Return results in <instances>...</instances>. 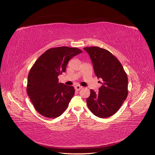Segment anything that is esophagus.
I'll return each instance as SVG.
<instances>
[{"mask_svg": "<svg viewBox=\"0 0 155 155\" xmlns=\"http://www.w3.org/2000/svg\"><path fill=\"white\" fill-rule=\"evenodd\" d=\"M82 88V86H80V85H76L75 87V89L76 91H80Z\"/></svg>", "mask_w": 155, "mask_h": 155, "instance_id": "obj_1", "label": "esophagus"}]
</instances>
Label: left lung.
Here are the masks:
<instances>
[{
  "label": "left lung",
  "mask_w": 155,
  "mask_h": 155,
  "mask_svg": "<svg viewBox=\"0 0 155 155\" xmlns=\"http://www.w3.org/2000/svg\"><path fill=\"white\" fill-rule=\"evenodd\" d=\"M84 49L91 57L95 75L102 80L99 92L91 90V95L87 99V106L97 117H110L127 98V74L118 59L108 50L98 46Z\"/></svg>",
  "instance_id": "obj_1"
}]
</instances>
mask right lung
Returning a JSON list of instances; mask_svg holds the SVG:
<instances>
[{
    "label": "right lung",
    "instance_id": "1",
    "mask_svg": "<svg viewBox=\"0 0 155 155\" xmlns=\"http://www.w3.org/2000/svg\"><path fill=\"white\" fill-rule=\"evenodd\" d=\"M77 48H52L41 55L30 69L27 93L35 109L50 119L60 116L75 94L73 86L58 83L68 61L82 53Z\"/></svg>",
    "mask_w": 155,
    "mask_h": 155
}]
</instances>
